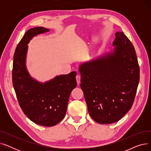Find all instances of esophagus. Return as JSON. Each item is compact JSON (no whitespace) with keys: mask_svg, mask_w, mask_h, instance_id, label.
Returning a JSON list of instances; mask_svg holds the SVG:
<instances>
[{"mask_svg":"<svg viewBox=\"0 0 151 151\" xmlns=\"http://www.w3.org/2000/svg\"><path fill=\"white\" fill-rule=\"evenodd\" d=\"M76 80L78 84H79L80 83V80H81V76H80V75L77 74V75L76 76Z\"/></svg>","mask_w":151,"mask_h":151,"instance_id":"esophagus-1","label":"esophagus"}]
</instances>
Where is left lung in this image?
I'll return each instance as SVG.
<instances>
[{
    "label": "left lung",
    "mask_w": 151,
    "mask_h": 151,
    "mask_svg": "<svg viewBox=\"0 0 151 151\" xmlns=\"http://www.w3.org/2000/svg\"><path fill=\"white\" fill-rule=\"evenodd\" d=\"M115 35L112 51L79 67L89 115L101 124L116 122L129 111L139 81V67L132 42L122 32Z\"/></svg>",
    "instance_id": "1"
}]
</instances>
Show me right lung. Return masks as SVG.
I'll return each mask as SVG.
<instances>
[{
  "instance_id": "obj_1",
  "label": "right lung",
  "mask_w": 151,
  "mask_h": 151,
  "mask_svg": "<svg viewBox=\"0 0 151 151\" xmlns=\"http://www.w3.org/2000/svg\"><path fill=\"white\" fill-rule=\"evenodd\" d=\"M43 27L28 30L17 46L13 56L12 81L19 106L34 123L51 127L65 116L71 92L76 88V71L56 76L45 83L29 75L26 65L27 44L34 36L49 32Z\"/></svg>"
}]
</instances>
